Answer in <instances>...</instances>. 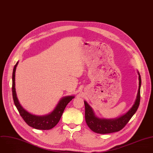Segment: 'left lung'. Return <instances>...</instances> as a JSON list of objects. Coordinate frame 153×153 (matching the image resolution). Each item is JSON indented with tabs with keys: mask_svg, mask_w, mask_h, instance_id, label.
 <instances>
[{
	"mask_svg": "<svg viewBox=\"0 0 153 153\" xmlns=\"http://www.w3.org/2000/svg\"><path fill=\"white\" fill-rule=\"evenodd\" d=\"M138 74L139 81V89L135 103L128 112L118 118L114 120L98 118L95 116V114L90 106L86 101H84L85 107V120L88 126L91 130L100 134H108L120 131L126 126L133 115L136 113L140 103L141 78L139 72Z\"/></svg>",
	"mask_w": 153,
	"mask_h": 153,
	"instance_id": "left-lung-1",
	"label": "left lung"
}]
</instances>
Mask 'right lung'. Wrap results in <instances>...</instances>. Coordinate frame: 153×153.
Returning <instances> with one entry per match:
<instances>
[{
    "label": "right lung",
    "mask_w": 153,
    "mask_h": 153,
    "mask_svg": "<svg viewBox=\"0 0 153 153\" xmlns=\"http://www.w3.org/2000/svg\"><path fill=\"white\" fill-rule=\"evenodd\" d=\"M18 62L15 65L13 72V97L14 104L19 112L20 115L27 123V124L34 128L39 130H50L53 128L59 121L65 108L70 101L74 97L73 96H68L61 99L54 111L45 116H36L32 115L27 112L20 105L17 97L15 88V73Z\"/></svg>",
    "instance_id": "1"
}]
</instances>
